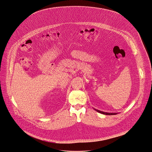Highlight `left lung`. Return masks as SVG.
<instances>
[{"mask_svg": "<svg viewBox=\"0 0 152 152\" xmlns=\"http://www.w3.org/2000/svg\"><path fill=\"white\" fill-rule=\"evenodd\" d=\"M96 111H98V113H101L102 114H105V115H115V114H117V113H104V112H102V111H101L99 110H96Z\"/></svg>", "mask_w": 152, "mask_h": 152, "instance_id": "1", "label": "left lung"}]
</instances>
